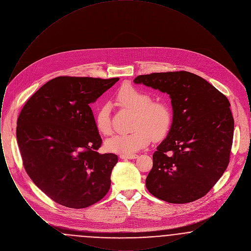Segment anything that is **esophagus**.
I'll return each mask as SVG.
<instances>
[{
	"label": "esophagus",
	"mask_w": 251,
	"mask_h": 251,
	"mask_svg": "<svg viewBox=\"0 0 251 251\" xmlns=\"http://www.w3.org/2000/svg\"><path fill=\"white\" fill-rule=\"evenodd\" d=\"M120 159H136V154H120Z\"/></svg>",
	"instance_id": "esophagus-1"
}]
</instances>
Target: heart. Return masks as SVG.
Here are the masks:
<instances>
[{
	"mask_svg": "<svg viewBox=\"0 0 251 251\" xmlns=\"http://www.w3.org/2000/svg\"><path fill=\"white\" fill-rule=\"evenodd\" d=\"M120 107L134 113L131 133L118 134L105 142L106 150L120 154H131L147 147L151 140L166 137L172 124V113L168 105L152 101L151 96L131 85L121 86L117 93ZM111 104L103 103L95 114L97 131L103 136L112 133Z\"/></svg>",
	"mask_w": 251,
	"mask_h": 251,
	"instance_id": "1",
	"label": "heart"
}]
</instances>
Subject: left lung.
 I'll list each match as a JSON object with an SVG mask.
<instances>
[{"mask_svg":"<svg viewBox=\"0 0 251 251\" xmlns=\"http://www.w3.org/2000/svg\"><path fill=\"white\" fill-rule=\"evenodd\" d=\"M133 83L168 94L173 110L167 138L153 153L147 189L169 203L202 198L229 162L234 120L227 97L188 72L139 75Z\"/></svg>","mask_w":251,"mask_h":251,"instance_id":"left-lung-1","label":"left lung"}]
</instances>
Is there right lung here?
Segmentation results:
<instances>
[{
  "mask_svg": "<svg viewBox=\"0 0 251 251\" xmlns=\"http://www.w3.org/2000/svg\"><path fill=\"white\" fill-rule=\"evenodd\" d=\"M120 78L56 77L25 103L17 141L27 174L53 201L82 209L109 191L113 153L97 151L101 138L89 106Z\"/></svg>",
  "mask_w": 251,
  "mask_h": 251,
  "instance_id": "1",
  "label": "right lung"
}]
</instances>
